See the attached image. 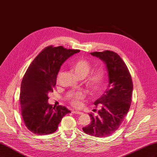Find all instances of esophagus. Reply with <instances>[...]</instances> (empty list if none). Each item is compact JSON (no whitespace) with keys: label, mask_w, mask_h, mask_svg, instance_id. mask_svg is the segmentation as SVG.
Masks as SVG:
<instances>
[{"label":"esophagus","mask_w":157,"mask_h":157,"mask_svg":"<svg viewBox=\"0 0 157 157\" xmlns=\"http://www.w3.org/2000/svg\"><path fill=\"white\" fill-rule=\"evenodd\" d=\"M72 113L74 114H77V115H82V113L81 111H75V110H73Z\"/></svg>","instance_id":"obj_1"}]
</instances>
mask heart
I'll return each instance as SVG.
<instances>
[{
    "label": "heart",
    "mask_w": 157,
    "mask_h": 157,
    "mask_svg": "<svg viewBox=\"0 0 157 157\" xmlns=\"http://www.w3.org/2000/svg\"><path fill=\"white\" fill-rule=\"evenodd\" d=\"M91 65L86 59H80L75 61L72 66L73 73L79 78H84L89 74L91 70ZM61 75V71H59L57 78L59 79ZM104 81V73L101 69L96 70L90 75L85 80V84L87 88L92 93H97L103 86ZM86 97V94L83 91H79L71 95L69 101L71 105L78 107L81 105V101Z\"/></svg>",
    "instance_id": "1"
}]
</instances>
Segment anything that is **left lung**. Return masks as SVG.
<instances>
[{
  "mask_svg": "<svg viewBox=\"0 0 157 157\" xmlns=\"http://www.w3.org/2000/svg\"><path fill=\"white\" fill-rule=\"evenodd\" d=\"M103 61L108 72V88L94 103L100 107L98 115L89 114L91 123L82 128L86 134L99 137L112 135L120 126L130 107L133 83L126 64L112 51L92 52Z\"/></svg>",
  "mask_w": 157,
  "mask_h": 157,
  "instance_id": "left-lung-1",
  "label": "left lung"
}]
</instances>
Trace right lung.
<instances>
[{
	"label": "right lung",
	"mask_w": 157,
	"mask_h": 157,
	"mask_svg": "<svg viewBox=\"0 0 157 157\" xmlns=\"http://www.w3.org/2000/svg\"><path fill=\"white\" fill-rule=\"evenodd\" d=\"M78 50L48 46L38 55L27 69L20 89L21 115L27 128L33 134L46 135L58 129L62 118L71 111L65 106L48 103L61 66Z\"/></svg>",
	"instance_id": "add662e5"
}]
</instances>
